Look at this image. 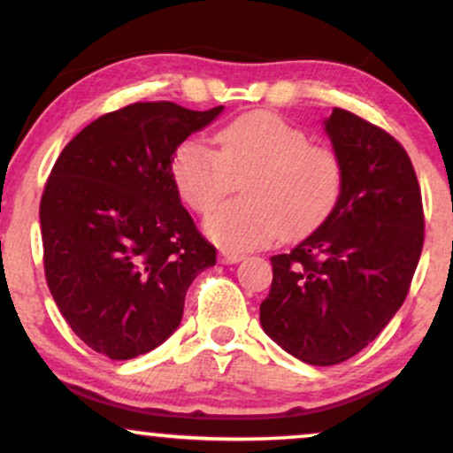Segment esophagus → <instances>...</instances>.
I'll return each instance as SVG.
<instances>
[{"mask_svg":"<svg viewBox=\"0 0 453 453\" xmlns=\"http://www.w3.org/2000/svg\"><path fill=\"white\" fill-rule=\"evenodd\" d=\"M219 259H221V264H238V262H242L244 256L242 253H234V251H221Z\"/></svg>","mask_w":453,"mask_h":453,"instance_id":"esophagus-1","label":"esophagus"}]
</instances>
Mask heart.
I'll use <instances>...</instances> for the list:
<instances>
[{
  "label": "heart",
  "instance_id": "1",
  "mask_svg": "<svg viewBox=\"0 0 453 453\" xmlns=\"http://www.w3.org/2000/svg\"><path fill=\"white\" fill-rule=\"evenodd\" d=\"M242 181L241 202L206 219L212 242L249 251L285 236L311 234L339 204L345 183L341 157L311 142L304 129L273 112H249L217 134V150L202 140L179 144L173 179L187 204L206 215Z\"/></svg>",
  "mask_w": 453,
  "mask_h": 453
}]
</instances>
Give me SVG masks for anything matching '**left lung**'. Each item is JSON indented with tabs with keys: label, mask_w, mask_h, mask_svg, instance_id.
<instances>
[{
	"label": "left lung",
	"mask_w": 453,
	"mask_h": 453,
	"mask_svg": "<svg viewBox=\"0 0 453 453\" xmlns=\"http://www.w3.org/2000/svg\"><path fill=\"white\" fill-rule=\"evenodd\" d=\"M345 183L334 212L273 256L264 332L294 357L332 366L360 353L407 298L424 247V206L407 150L342 108L326 119Z\"/></svg>",
	"instance_id": "left-lung-1"
}]
</instances>
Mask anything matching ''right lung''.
<instances>
[{
    "label": "right lung",
    "instance_id": "right-lung-1",
    "mask_svg": "<svg viewBox=\"0 0 453 453\" xmlns=\"http://www.w3.org/2000/svg\"><path fill=\"white\" fill-rule=\"evenodd\" d=\"M223 111L136 102L104 114L57 157L42 202L44 274L74 334L132 360L179 327L185 294L217 249L173 179L179 144Z\"/></svg>",
    "mask_w": 453,
    "mask_h": 453
}]
</instances>
